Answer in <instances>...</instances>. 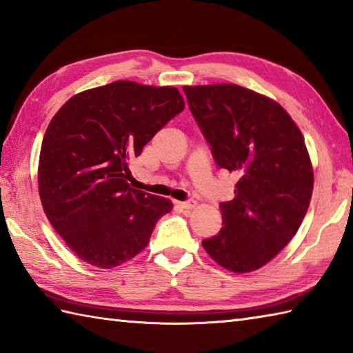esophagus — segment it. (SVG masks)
I'll list each match as a JSON object with an SVG mask.
<instances>
[{
	"label": "esophagus",
	"instance_id": "obj_1",
	"mask_svg": "<svg viewBox=\"0 0 353 353\" xmlns=\"http://www.w3.org/2000/svg\"><path fill=\"white\" fill-rule=\"evenodd\" d=\"M183 209H194L197 206V201L196 200H188V201H182V203H179Z\"/></svg>",
	"mask_w": 353,
	"mask_h": 353
}]
</instances>
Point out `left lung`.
Wrapping results in <instances>:
<instances>
[{
    "label": "left lung",
    "mask_w": 353,
    "mask_h": 353,
    "mask_svg": "<svg viewBox=\"0 0 353 353\" xmlns=\"http://www.w3.org/2000/svg\"><path fill=\"white\" fill-rule=\"evenodd\" d=\"M220 168L239 176L235 199L220 203L223 228L201 241L234 273L265 265L308 211L314 171L303 134L279 103L238 85L183 86Z\"/></svg>",
    "instance_id": "obj_1"
}]
</instances>
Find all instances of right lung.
Returning a JSON list of instances; mask_svg holds the SVG:
<instances>
[{
	"label": "right lung",
	"instance_id": "add662e5",
	"mask_svg": "<svg viewBox=\"0 0 353 353\" xmlns=\"http://www.w3.org/2000/svg\"><path fill=\"white\" fill-rule=\"evenodd\" d=\"M185 108L177 88L130 80L66 101L43 134L37 183L51 226L77 256L114 268L144 250L172 203L129 185V162Z\"/></svg>",
	"mask_w": 353,
	"mask_h": 353
}]
</instances>
